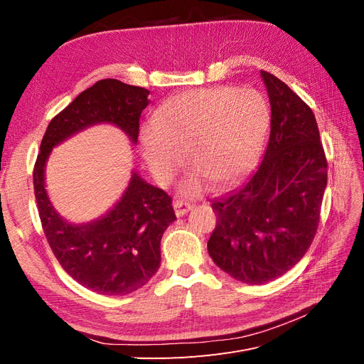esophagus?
<instances>
[{
    "mask_svg": "<svg viewBox=\"0 0 364 364\" xmlns=\"http://www.w3.org/2000/svg\"><path fill=\"white\" fill-rule=\"evenodd\" d=\"M173 208H174L176 215H178V217H183V215L191 209V205L183 202V200H176V202L173 203Z\"/></svg>",
    "mask_w": 364,
    "mask_h": 364,
    "instance_id": "esophagus-1",
    "label": "esophagus"
}]
</instances>
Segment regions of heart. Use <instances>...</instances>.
<instances>
[{
  "label": "heart",
  "instance_id": "b5f03b06",
  "mask_svg": "<svg viewBox=\"0 0 364 364\" xmlns=\"http://www.w3.org/2000/svg\"><path fill=\"white\" fill-rule=\"evenodd\" d=\"M270 126V106L253 87L217 86L171 97L139 132V151L151 178L167 186L183 165L185 197L200 196L211 182L226 186L259 155Z\"/></svg>",
  "mask_w": 364,
  "mask_h": 364
}]
</instances>
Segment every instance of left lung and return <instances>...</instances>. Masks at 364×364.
Listing matches in <instances>:
<instances>
[{"mask_svg":"<svg viewBox=\"0 0 364 364\" xmlns=\"http://www.w3.org/2000/svg\"><path fill=\"white\" fill-rule=\"evenodd\" d=\"M272 109L266 155L252 178L213 200L217 225L209 257L237 281L258 285L277 279L311 246L328 162L314 114L278 77L261 71Z\"/></svg>","mask_w":364,"mask_h":364,"instance_id":"1","label":"left lung"}]
</instances>
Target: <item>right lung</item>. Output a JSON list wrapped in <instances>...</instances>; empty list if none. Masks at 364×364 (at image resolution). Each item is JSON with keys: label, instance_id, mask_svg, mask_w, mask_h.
<instances>
[{"label": "right lung", "instance_id": "1", "mask_svg": "<svg viewBox=\"0 0 364 364\" xmlns=\"http://www.w3.org/2000/svg\"><path fill=\"white\" fill-rule=\"evenodd\" d=\"M149 94L117 79L98 80L50 121L33 170L41 223L54 257L73 279L100 294L134 293L158 272L162 234L176 220L171 197L132 171L126 191L103 217L70 223L50 202L46 165L53 147L94 124H114L136 144Z\"/></svg>", "mask_w": 364, "mask_h": 364}]
</instances>
